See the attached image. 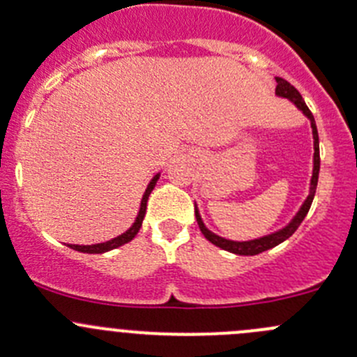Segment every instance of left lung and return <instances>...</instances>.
I'll return each mask as SVG.
<instances>
[{
    "label": "left lung",
    "instance_id": "obj_1",
    "mask_svg": "<svg viewBox=\"0 0 357 357\" xmlns=\"http://www.w3.org/2000/svg\"><path fill=\"white\" fill-rule=\"evenodd\" d=\"M276 82H278V84H276V95L283 96V98L291 100V102H294L295 105H297V109H301L302 112H304L305 117H307L309 121H311L312 138H314V169H312L311 192H309V197H307V199H305L304 204H302L301 211H298L297 215H295V218L291 219V222H290L289 226H285V228H283V229H280V231H276V233H271V235H268V236H262V238L250 240V242H231V240L221 238V236H218V235H214V233H212V231H208V229L205 228L204 222H202V218H200L199 211H197V207H195L197 222H199V228H200V231L204 233L205 238H207L211 243H214L215 247L222 248V250L233 252V254H238V255H257V254H261V252H266V250H269V248L280 245V243L285 242L287 238H290V236L295 233V229H297L298 226H301V222L304 221L305 215H307L309 208H311L312 199H314L316 186H318V176H319V138H318V129H316L314 117H312L311 110L307 109L305 102H304V100H302L301 93H298L297 89H295L289 81H285V79H282V77H276Z\"/></svg>",
    "mask_w": 357,
    "mask_h": 357
}]
</instances>
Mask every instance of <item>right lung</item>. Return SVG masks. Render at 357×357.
<instances>
[{"mask_svg": "<svg viewBox=\"0 0 357 357\" xmlns=\"http://www.w3.org/2000/svg\"><path fill=\"white\" fill-rule=\"evenodd\" d=\"M157 179H158V174L152 179V181H150V185L146 186L145 195H143V199H142V205H139L138 218H136L135 225H132L128 231L122 233V235H119L117 238L109 240V242H105V243H95V245H68V247L74 248V250H77V252H84V254H103V252H109V250H112V248H117V247L124 245V243L131 242V240L138 235L139 228H142L143 218H145V212H146V202H149V197H150V193H152V190L155 188Z\"/></svg>", "mask_w": 357, "mask_h": 357, "instance_id": "right-lung-1", "label": "right lung"}]
</instances>
